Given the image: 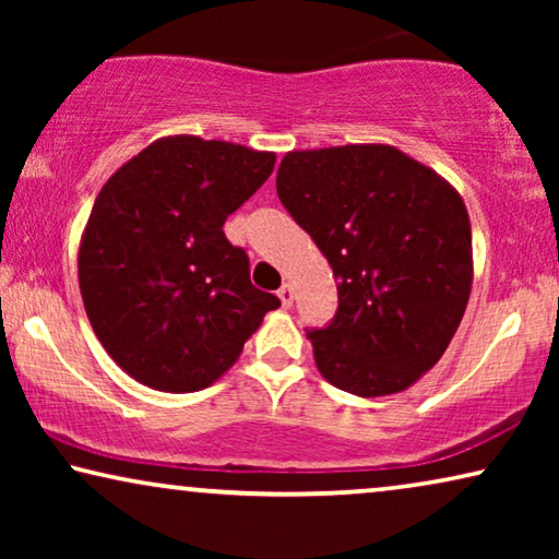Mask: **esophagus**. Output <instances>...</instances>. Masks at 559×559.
Returning a JSON list of instances; mask_svg holds the SVG:
<instances>
[{
	"label": "esophagus",
	"mask_w": 559,
	"mask_h": 559,
	"mask_svg": "<svg viewBox=\"0 0 559 559\" xmlns=\"http://www.w3.org/2000/svg\"><path fill=\"white\" fill-rule=\"evenodd\" d=\"M277 297H280L282 308H289V305H293V297H295L293 285H282V287L277 289Z\"/></svg>",
	"instance_id": "34e87169"
}]
</instances>
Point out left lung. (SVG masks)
Listing matches in <instances>:
<instances>
[{
  "mask_svg": "<svg viewBox=\"0 0 559 559\" xmlns=\"http://www.w3.org/2000/svg\"><path fill=\"white\" fill-rule=\"evenodd\" d=\"M277 195L338 280L333 323L308 333L318 371L364 400L409 389L445 354L471 297L461 193L373 142L287 152Z\"/></svg>",
  "mask_w": 559,
  "mask_h": 559,
  "instance_id": "8db88e82",
  "label": "left lung"
}]
</instances>
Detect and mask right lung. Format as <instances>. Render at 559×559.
<instances>
[{"mask_svg":"<svg viewBox=\"0 0 559 559\" xmlns=\"http://www.w3.org/2000/svg\"><path fill=\"white\" fill-rule=\"evenodd\" d=\"M274 159L173 134L104 182L81 236L79 285L96 338L140 384L170 394L211 386L280 308L251 285L247 251L224 234Z\"/></svg>","mask_w":559,"mask_h":559,"instance_id":"obj_1","label":"right lung"}]
</instances>
